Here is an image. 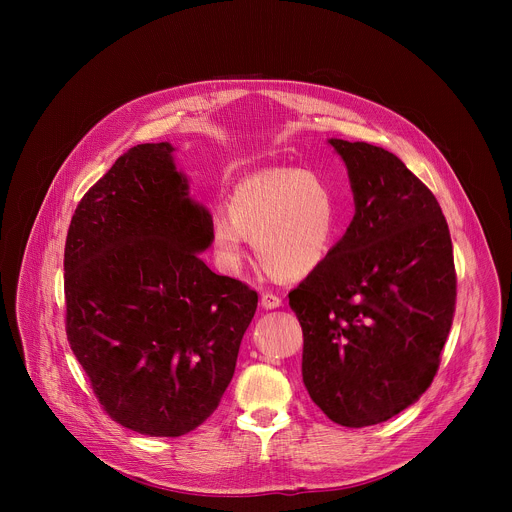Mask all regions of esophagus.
<instances>
[{"instance_id": "esophagus-1", "label": "esophagus", "mask_w": 512, "mask_h": 512, "mask_svg": "<svg viewBox=\"0 0 512 512\" xmlns=\"http://www.w3.org/2000/svg\"><path fill=\"white\" fill-rule=\"evenodd\" d=\"M283 302H281V298L279 296H275V294H271V291H265V294L261 296V306L265 308V310H273V308H279Z\"/></svg>"}]
</instances>
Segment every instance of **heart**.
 <instances>
[{
	"label": "heart",
	"instance_id": "obj_1",
	"mask_svg": "<svg viewBox=\"0 0 512 512\" xmlns=\"http://www.w3.org/2000/svg\"><path fill=\"white\" fill-rule=\"evenodd\" d=\"M336 223V196L324 178L294 168L261 170L233 188L227 210L212 214L208 245L218 267L237 273L251 239L271 275L298 279L324 263Z\"/></svg>",
	"mask_w": 512,
	"mask_h": 512
}]
</instances>
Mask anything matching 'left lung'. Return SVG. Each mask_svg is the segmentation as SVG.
<instances>
[{
    "label": "left lung",
    "mask_w": 512,
    "mask_h": 512,
    "mask_svg": "<svg viewBox=\"0 0 512 512\" xmlns=\"http://www.w3.org/2000/svg\"><path fill=\"white\" fill-rule=\"evenodd\" d=\"M328 143L346 164L354 216L289 306L312 401L338 425L367 427L415 403L440 367L456 310L454 251L440 204L395 154Z\"/></svg>",
    "instance_id": "8db88e82"
}]
</instances>
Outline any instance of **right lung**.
Masks as SVG:
<instances>
[{
  "label": "right lung",
  "mask_w": 512,
  "mask_h": 512,
  "mask_svg": "<svg viewBox=\"0 0 512 512\" xmlns=\"http://www.w3.org/2000/svg\"><path fill=\"white\" fill-rule=\"evenodd\" d=\"M172 152L127 150L79 202L64 245L70 348L107 415L152 437L214 413L257 310L255 289L200 259L212 216Z\"/></svg>",
  "instance_id": "add662e5"
}]
</instances>
